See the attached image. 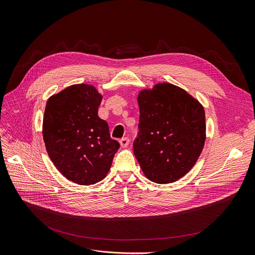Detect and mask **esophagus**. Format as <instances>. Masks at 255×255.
Returning <instances> with one entry per match:
<instances>
[{
  "label": "esophagus",
  "instance_id": "esophagus-1",
  "mask_svg": "<svg viewBox=\"0 0 255 255\" xmlns=\"http://www.w3.org/2000/svg\"><path fill=\"white\" fill-rule=\"evenodd\" d=\"M129 142H130V139H129L128 137H123V138H121V139H120V144H121L122 147H127Z\"/></svg>",
  "mask_w": 255,
  "mask_h": 255
}]
</instances>
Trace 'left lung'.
Wrapping results in <instances>:
<instances>
[{
    "instance_id": "obj_1",
    "label": "left lung",
    "mask_w": 255,
    "mask_h": 255,
    "mask_svg": "<svg viewBox=\"0 0 255 255\" xmlns=\"http://www.w3.org/2000/svg\"><path fill=\"white\" fill-rule=\"evenodd\" d=\"M139 124L133 151L144 175L173 183L197 161L205 140L202 106L184 89L158 83L138 96Z\"/></svg>"
}]
</instances>
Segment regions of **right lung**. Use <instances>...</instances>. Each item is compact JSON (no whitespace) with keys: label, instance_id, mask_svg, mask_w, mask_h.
<instances>
[{"label":"right lung","instance_id":"1","mask_svg":"<svg viewBox=\"0 0 255 255\" xmlns=\"http://www.w3.org/2000/svg\"><path fill=\"white\" fill-rule=\"evenodd\" d=\"M101 102L94 86L76 84L51 97L44 110L42 135L49 156L63 176L80 185L102 181L120 147L99 117Z\"/></svg>","mask_w":255,"mask_h":255}]
</instances>
